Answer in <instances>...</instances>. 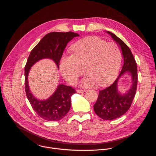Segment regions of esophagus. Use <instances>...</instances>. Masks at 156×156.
<instances>
[{
	"label": "esophagus",
	"instance_id": "1",
	"mask_svg": "<svg viewBox=\"0 0 156 156\" xmlns=\"http://www.w3.org/2000/svg\"><path fill=\"white\" fill-rule=\"evenodd\" d=\"M84 92H85L84 90H77L78 93H84Z\"/></svg>",
	"mask_w": 156,
	"mask_h": 156
}]
</instances>
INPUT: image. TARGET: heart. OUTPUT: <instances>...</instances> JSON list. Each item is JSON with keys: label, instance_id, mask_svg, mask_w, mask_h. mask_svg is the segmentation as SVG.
<instances>
[{"label": "heart", "instance_id": "obj_1", "mask_svg": "<svg viewBox=\"0 0 156 156\" xmlns=\"http://www.w3.org/2000/svg\"><path fill=\"white\" fill-rule=\"evenodd\" d=\"M73 54L62 56L60 69L65 79L75 84L84 70L87 73L82 85L98 83L105 86L117 77L122 60L120 49L114 42H107L98 37L81 39L73 44Z\"/></svg>", "mask_w": 156, "mask_h": 156}]
</instances>
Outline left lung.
I'll return each instance as SVG.
<instances>
[{"label":"left lung","instance_id":"obj_1","mask_svg":"<svg viewBox=\"0 0 156 156\" xmlns=\"http://www.w3.org/2000/svg\"><path fill=\"white\" fill-rule=\"evenodd\" d=\"M107 33L121 48L124 62L121 72L116 80L110 86L99 91L98 100L94 105V110L100 118L105 120H112L124 115L131 107L136 92L138 73L136 62L128 46L114 33L109 31ZM127 71L132 75V86L126 94L121 95L117 90L118 80Z\"/></svg>","mask_w":156,"mask_h":156}]
</instances>
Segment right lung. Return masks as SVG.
<instances>
[{"instance_id":"obj_1","label":"right lung","mask_w":156,"mask_h":156,"mask_svg":"<svg viewBox=\"0 0 156 156\" xmlns=\"http://www.w3.org/2000/svg\"><path fill=\"white\" fill-rule=\"evenodd\" d=\"M79 34L72 31L52 32L44 36L33 49L25 66V87L28 99L33 110L42 119L58 121L68 114L71 107V96L76 93L71 86L60 84L55 93L49 99H37L30 92L28 76L31 66L38 60L49 58L52 59L59 68L63 51L68 42Z\"/></svg>"}]
</instances>
